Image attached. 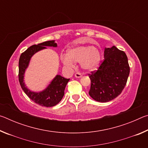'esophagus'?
Listing matches in <instances>:
<instances>
[{"instance_id":"34e87169","label":"esophagus","mask_w":148,"mask_h":148,"mask_svg":"<svg viewBox=\"0 0 148 148\" xmlns=\"http://www.w3.org/2000/svg\"><path fill=\"white\" fill-rule=\"evenodd\" d=\"M82 76V74H80L79 72H76V74H75V77H77V78H79V77H81Z\"/></svg>"}]
</instances>
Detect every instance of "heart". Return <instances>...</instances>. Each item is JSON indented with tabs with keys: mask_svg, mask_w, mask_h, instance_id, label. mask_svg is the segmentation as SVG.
Instances as JSON below:
<instances>
[{
	"mask_svg": "<svg viewBox=\"0 0 148 148\" xmlns=\"http://www.w3.org/2000/svg\"><path fill=\"white\" fill-rule=\"evenodd\" d=\"M61 59L66 66L72 67L74 65V62H80L82 69L91 71L98 66L101 59V54L95 47L77 45L67 49L66 55L62 56Z\"/></svg>",
	"mask_w": 148,
	"mask_h": 148,
	"instance_id": "obj_1",
	"label": "heart"
}]
</instances>
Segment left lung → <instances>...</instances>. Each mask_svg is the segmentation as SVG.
Masks as SVG:
<instances>
[{
	"instance_id": "8db88e82",
	"label": "left lung",
	"mask_w": 148,
	"mask_h": 148,
	"mask_svg": "<svg viewBox=\"0 0 148 148\" xmlns=\"http://www.w3.org/2000/svg\"><path fill=\"white\" fill-rule=\"evenodd\" d=\"M104 57L97 71L89 74V94L95 101L101 102H109L121 93L130 72L126 54L116 46L106 47Z\"/></svg>"
}]
</instances>
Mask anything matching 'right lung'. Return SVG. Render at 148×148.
Returning a JSON list of instances; mask_svg holds the SVG:
<instances>
[{
    "mask_svg": "<svg viewBox=\"0 0 148 148\" xmlns=\"http://www.w3.org/2000/svg\"><path fill=\"white\" fill-rule=\"evenodd\" d=\"M46 46L57 47L55 40L46 41L29 47L22 53L19 60V81L20 86L27 96L35 103L45 107L56 106L61 101L64 95V89L70 79L57 75L46 89L40 92H34L26 87L24 82V74L29 66L32 56L36 52L46 49Z\"/></svg>",
    "mask_w": 148,
    "mask_h": 148,
    "instance_id": "obj_1",
    "label": "right lung"
}]
</instances>
